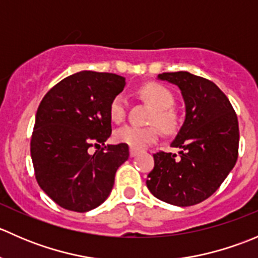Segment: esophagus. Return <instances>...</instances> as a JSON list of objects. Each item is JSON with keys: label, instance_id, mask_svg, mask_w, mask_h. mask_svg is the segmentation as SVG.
<instances>
[{"label": "esophagus", "instance_id": "obj_1", "mask_svg": "<svg viewBox=\"0 0 258 258\" xmlns=\"http://www.w3.org/2000/svg\"><path fill=\"white\" fill-rule=\"evenodd\" d=\"M139 153H140V151L136 150V148H134V147L130 148V156H131V157H135V156H137Z\"/></svg>", "mask_w": 258, "mask_h": 258}]
</instances>
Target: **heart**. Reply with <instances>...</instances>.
Returning a JSON list of instances; mask_svg holds the SVG:
<instances>
[{
	"label": "heart",
	"instance_id": "obj_1",
	"mask_svg": "<svg viewBox=\"0 0 258 258\" xmlns=\"http://www.w3.org/2000/svg\"><path fill=\"white\" fill-rule=\"evenodd\" d=\"M140 95L155 107V112L151 116V122L158 124L160 128L166 134L175 131L177 126V117L171 110L175 103L172 92L160 83H147L140 90ZM127 102L122 95L116 96L110 103L108 114L114 123H121L126 117ZM160 137V130L157 126L139 127L124 126L114 132V140L121 144L128 145L136 150L145 148L146 146L156 142Z\"/></svg>",
	"mask_w": 258,
	"mask_h": 258
}]
</instances>
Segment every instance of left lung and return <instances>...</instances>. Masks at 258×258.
I'll return each instance as SVG.
<instances>
[{"label": "left lung", "instance_id": "obj_1", "mask_svg": "<svg viewBox=\"0 0 258 258\" xmlns=\"http://www.w3.org/2000/svg\"><path fill=\"white\" fill-rule=\"evenodd\" d=\"M158 79L181 90L186 117L171 146L179 156L160 151L146 184L158 200L194 206L217 191L238 157L237 114L212 81L189 72H165Z\"/></svg>", "mask_w": 258, "mask_h": 258}]
</instances>
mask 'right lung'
Wrapping results in <instances>:
<instances>
[{"label": "right lung", "instance_id": "add662e5", "mask_svg": "<svg viewBox=\"0 0 258 258\" xmlns=\"http://www.w3.org/2000/svg\"><path fill=\"white\" fill-rule=\"evenodd\" d=\"M124 85L118 75L81 71L59 81L41 101L31 157L38 184L58 206L87 212L110 196L128 146L107 145L93 155L88 148L111 136L108 107Z\"/></svg>", "mask_w": 258, "mask_h": 258}]
</instances>
